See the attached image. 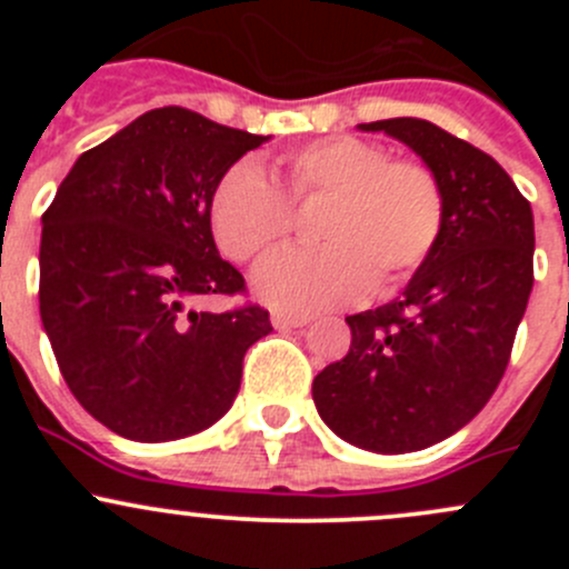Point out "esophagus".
I'll return each mask as SVG.
<instances>
[{
    "label": "esophagus",
    "mask_w": 569,
    "mask_h": 569,
    "mask_svg": "<svg viewBox=\"0 0 569 569\" xmlns=\"http://www.w3.org/2000/svg\"><path fill=\"white\" fill-rule=\"evenodd\" d=\"M311 321V313H291V311H274L272 325L274 327H302Z\"/></svg>",
    "instance_id": "esophagus-1"
}]
</instances>
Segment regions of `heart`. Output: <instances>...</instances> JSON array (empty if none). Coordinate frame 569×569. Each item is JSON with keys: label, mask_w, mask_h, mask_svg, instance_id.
Returning <instances> with one entry per match:
<instances>
[{"label": "heart", "mask_w": 569, "mask_h": 569, "mask_svg": "<svg viewBox=\"0 0 569 569\" xmlns=\"http://www.w3.org/2000/svg\"><path fill=\"white\" fill-rule=\"evenodd\" d=\"M283 189L252 159L217 181L209 222L233 261L263 256L295 231L291 206L325 203L313 250H280L252 272L269 306L317 311L405 286L440 244L446 189L421 159H391L386 146L352 134L321 137L280 157Z\"/></svg>", "instance_id": "b5f03b06"}]
</instances>
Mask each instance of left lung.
I'll return each instance as SVG.
<instances>
[{
    "instance_id": "1",
    "label": "left lung",
    "mask_w": 569,
    "mask_h": 569,
    "mask_svg": "<svg viewBox=\"0 0 569 569\" xmlns=\"http://www.w3.org/2000/svg\"><path fill=\"white\" fill-rule=\"evenodd\" d=\"M410 146L446 189V228L401 297L347 317V358L321 369V421L358 449L440 443L490 401L533 286V214L507 170L421 118L360 123Z\"/></svg>"
}]
</instances>
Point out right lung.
<instances>
[{
  "mask_svg": "<svg viewBox=\"0 0 569 569\" xmlns=\"http://www.w3.org/2000/svg\"><path fill=\"white\" fill-rule=\"evenodd\" d=\"M263 140L192 109H151L84 151L43 211V330L79 405L120 438L162 443L220 421L244 352L272 330L252 302L187 308L248 291L217 252L209 203Z\"/></svg>",
  "mask_w": 569,
  "mask_h": 569,
  "instance_id": "1",
  "label": "right lung"
}]
</instances>
